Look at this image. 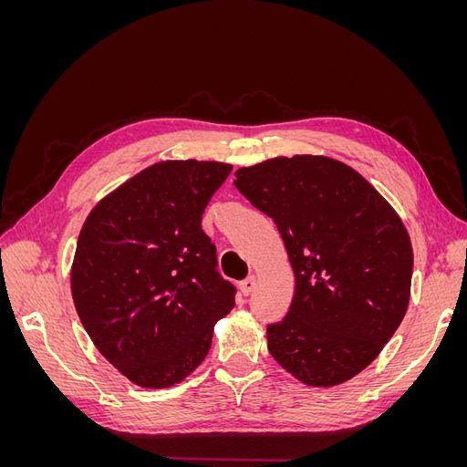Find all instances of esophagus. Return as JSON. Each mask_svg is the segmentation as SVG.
<instances>
[{
	"instance_id": "esophagus-1",
	"label": "esophagus",
	"mask_w": 467,
	"mask_h": 467,
	"mask_svg": "<svg viewBox=\"0 0 467 467\" xmlns=\"http://www.w3.org/2000/svg\"><path fill=\"white\" fill-rule=\"evenodd\" d=\"M255 285H257V278L255 276H247L245 280L239 282V290H242L244 296H249L253 290H255Z\"/></svg>"
}]
</instances>
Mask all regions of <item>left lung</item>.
Segmentation results:
<instances>
[{
	"mask_svg": "<svg viewBox=\"0 0 467 467\" xmlns=\"http://www.w3.org/2000/svg\"><path fill=\"white\" fill-rule=\"evenodd\" d=\"M235 177L275 220L296 278L286 317L266 327L268 352L306 386L355 378L400 327L411 296L413 247L398 212L325 155L266 160Z\"/></svg>",
	"mask_w": 467,
	"mask_h": 467,
	"instance_id": "8db88e82",
	"label": "left lung"
}]
</instances>
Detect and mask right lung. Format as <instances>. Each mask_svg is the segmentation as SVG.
<instances>
[{"instance_id": "obj_1", "label": "right lung", "mask_w": 467, "mask_h": 467, "mask_svg": "<svg viewBox=\"0 0 467 467\" xmlns=\"http://www.w3.org/2000/svg\"><path fill=\"white\" fill-rule=\"evenodd\" d=\"M232 173L220 161H160L107 194L78 237L72 296L99 352L142 388L185 379L235 306L202 212Z\"/></svg>"}]
</instances>
